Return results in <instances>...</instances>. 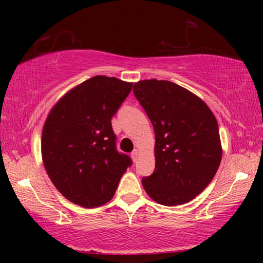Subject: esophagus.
Here are the masks:
<instances>
[{
	"label": "esophagus",
	"instance_id": "esophagus-1",
	"mask_svg": "<svg viewBox=\"0 0 263 263\" xmlns=\"http://www.w3.org/2000/svg\"><path fill=\"white\" fill-rule=\"evenodd\" d=\"M131 157H132V160H133V161H137V160H138V157H139V151H138V149H135V151H133V152L131 153Z\"/></svg>",
	"mask_w": 263,
	"mask_h": 263
}]
</instances>
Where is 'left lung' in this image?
Instances as JSON below:
<instances>
[{"mask_svg":"<svg viewBox=\"0 0 263 263\" xmlns=\"http://www.w3.org/2000/svg\"><path fill=\"white\" fill-rule=\"evenodd\" d=\"M133 94L155 133V169L141 180L162 205H181L206 188L221 160L219 128L204 102L171 81L144 80Z\"/></svg>","mask_w":263,"mask_h":263,"instance_id":"8db88e82","label":"left lung"}]
</instances>
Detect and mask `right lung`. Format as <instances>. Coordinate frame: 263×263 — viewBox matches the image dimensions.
Wrapping results in <instances>:
<instances>
[{"label": "right lung", "mask_w": 263, "mask_h": 263, "mask_svg": "<svg viewBox=\"0 0 263 263\" xmlns=\"http://www.w3.org/2000/svg\"><path fill=\"white\" fill-rule=\"evenodd\" d=\"M131 89L132 83L97 75L69 90L48 114L43 162L52 183L74 204L95 208L109 202L132 164L117 151L111 125Z\"/></svg>", "instance_id": "right-lung-1"}]
</instances>
